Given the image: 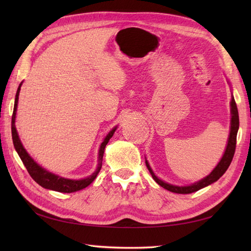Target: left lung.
I'll use <instances>...</instances> for the list:
<instances>
[{"label": "left lung", "instance_id": "1", "mask_svg": "<svg viewBox=\"0 0 251 251\" xmlns=\"http://www.w3.org/2000/svg\"><path fill=\"white\" fill-rule=\"evenodd\" d=\"M231 130H230V137H228L227 140V146L225 151V154L221 158V161L218 163L216 168L212 170V172L205 177L204 179H201L200 181H197L196 183H193L191 185H186V186H178V185H173L164 182L163 180L158 179L155 175H154L153 170L151 169L150 165H149L148 161H146V165L149 169V172L152 175V178L156 181V183L162 186V188L166 189L170 192H174V193H178V194H190L193 193V192L199 191L205 186L209 185L211 183L216 182V181L219 179L221 176L226 172V169L230 166V164L233 159L234 153H235V148H236V136H237V131H238V127H239V119H238V111H237V106L236 102L234 100V97H232L231 100Z\"/></svg>", "mask_w": 251, "mask_h": 251}]
</instances>
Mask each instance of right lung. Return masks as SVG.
Masks as SVG:
<instances>
[{
	"label": "right lung",
	"mask_w": 251,
	"mask_h": 251,
	"mask_svg": "<svg viewBox=\"0 0 251 251\" xmlns=\"http://www.w3.org/2000/svg\"><path fill=\"white\" fill-rule=\"evenodd\" d=\"M20 83L19 87L17 89V93H16V98H15V104H14V112H13V116H12V137H13V142H14V147L17 151L19 157L23 161L24 165L25 166L26 170H28L29 175L32 177L36 183H39L41 186H43L45 189L52 190V191H57V192H61V193H72V192H76L79 190H83L88 186L90 183L93 182L95 178L97 177V175L99 174L101 166H102V157H103V153H104V148L108 145L109 140L113 136L114 131L116 130L117 127H114L112 129L106 137L104 138L103 142L101 143L100 149H99V153H98V166L97 169L95 170V173L93 175H90L89 177L85 178V179H79V180H73V179H67V178H62L60 176H57L55 174H51L50 172H47L46 169L43 167H41L39 164H36L34 162V159L32 158L28 153H26L25 149L24 148L23 143H21L19 136L17 134V130H16V126H15V120H16V111H17V104H18V96L20 92V87H21Z\"/></svg>",
	"instance_id": "add662e5"
}]
</instances>
